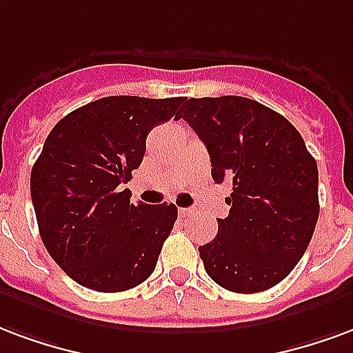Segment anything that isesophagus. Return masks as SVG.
<instances>
[{
	"instance_id": "34e87169",
	"label": "esophagus",
	"mask_w": 353,
	"mask_h": 353,
	"mask_svg": "<svg viewBox=\"0 0 353 353\" xmlns=\"http://www.w3.org/2000/svg\"><path fill=\"white\" fill-rule=\"evenodd\" d=\"M179 214L182 216V218H190V216L197 214V210H195V208H180Z\"/></svg>"
}]
</instances>
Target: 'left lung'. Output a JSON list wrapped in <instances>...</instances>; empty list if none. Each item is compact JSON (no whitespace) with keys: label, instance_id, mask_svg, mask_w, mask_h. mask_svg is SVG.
<instances>
[{"label":"left lung","instance_id":"obj_1","mask_svg":"<svg viewBox=\"0 0 353 353\" xmlns=\"http://www.w3.org/2000/svg\"><path fill=\"white\" fill-rule=\"evenodd\" d=\"M184 118L199 135L218 184L233 194L214 241L199 246L205 271L235 293L265 292L299 263L320 214L318 165L301 133L282 114L239 97L182 99Z\"/></svg>","mask_w":353,"mask_h":353}]
</instances>
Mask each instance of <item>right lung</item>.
Masks as SVG:
<instances>
[{
  "instance_id": "1",
  "label": "right lung",
  "mask_w": 353,
  "mask_h": 353,
  "mask_svg": "<svg viewBox=\"0 0 353 353\" xmlns=\"http://www.w3.org/2000/svg\"><path fill=\"white\" fill-rule=\"evenodd\" d=\"M182 97L112 95L69 112L32 169L43 244L77 284L125 292L150 276L179 210L130 203L123 184L145 158L146 137L176 117Z\"/></svg>"
}]
</instances>
